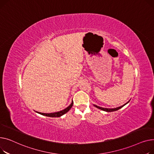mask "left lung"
<instances>
[{
  "instance_id": "8db88e82",
  "label": "left lung",
  "mask_w": 154,
  "mask_h": 154,
  "mask_svg": "<svg viewBox=\"0 0 154 154\" xmlns=\"http://www.w3.org/2000/svg\"><path fill=\"white\" fill-rule=\"evenodd\" d=\"M129 102V101H128L127 103H125L124 105H123V106H120V107H117V108H114V109H108V108H104V107H101L97 106H96V105H94V106L96 107H97L98 109H101V110H103V111H106V112H112V111H117V110H118V109H121V107H123L124 106H125L126 104H128Z\"/></svg>"
}]
</instances>
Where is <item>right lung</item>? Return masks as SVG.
Instances as JSON below:
<instances>
[{"label": "right lung", "mask_w": 154, "mask_h": 154, "mask_svg": "<svg viewBox=\"0 0 154 154\" xmlns=\"http://www.w3.org/2000/svg\"><path fill=\"white\" fill-rule=\"evenodd\" d=\"M73 101H72L71 104L68 106L67 107L66 109H65L64 110H62L61 111H59V112H53V113H42V112H38L42 115H43V116H48V117H60L62 115L65 114V113H66L71 108V107L73 106Z\"/></svg>", "instance_id": "obj_1"}]
</instances>
